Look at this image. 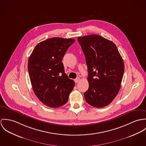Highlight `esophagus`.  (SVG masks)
Instances as JSON below:
<instances>
[{
    "label": "esophagus",
    "instance_id": "esophagus-1",
    "mask_svg": "<svg viewBox=\"0 0 146 146\" xmlns=\"http://www.w3.org/2000/svg\"><path fill=\"white\" fill-rule=\"evenodd\" d=\"M80 81V78H79V77H77L76 79L74 80L75 83H78Z\"/></svg>",
    "mask_w": 146,
    "mask_h": 146
}]
</instances>
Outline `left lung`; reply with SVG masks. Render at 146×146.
Here are the masks:
<instances>
[{"label":"left lung","mask_w":146,"mask_h":146,"mask_svg":"<svg viewBox=\"0 0 146 146\" xmlns=\"http://www.w3.org/2000/svg\"><path fill=\"white\" fill-rule=\"evenodd\" d=\"M86 58L89 83L84 93L86 102L95 108L109 105L117 95L124 64L115 44L97 35L78 37Z\"/></svg>","instance_id":"8db88e82"}]
</instances>
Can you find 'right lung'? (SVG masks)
<instances>
[{
  "mask_svg": "<svg viewBox=\"0 0 146 146\" xmlns=\"http://www.w3.org/2000/svg\"><path fill=\"white\" fill-rule=\"evenodd\" d=\"M73 38L53 37L38 43L29 59L28 70L36 96L44 104L59 108L67 102L74 87L62 62Z\"/></svg>",
  "mask_w": 146,
  "mask_h": 146,
  "instance_id": "obj_1",
  "label": "right lung"
}]
</instances>
